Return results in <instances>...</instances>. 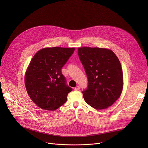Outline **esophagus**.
<instances>
[{
    "instance_id": "34e87169",
    "label": "esophagus",
    "mask_w": 148,
    "mask_h": 148,
    "mask_svg": "<svg viewBox=\"0 0 148 148\" xmlns=\"http://www.w3.org/2000/svg\"><path fill=\"white\" fill-rule=\"evenodd\" d=\"M79 89H80V87L78 86L74 88V90H75V91H78V90H79Z\"/></svg>"
}]
</instances>
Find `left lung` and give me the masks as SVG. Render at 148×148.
<instances>
[{
	"label": "left lung",
	"mask_w": 148,
	"mask_h": 148,
	"mask_svg": "<svg viewBox=\"0 0 148 148\" xmlns=\"http://www.w3.org/2000/svg\"><path fill=\"white\" fill-rule=\"evenodd\" d=\"M78 54L88 79V86L82 91L84 100L96 110L111 106L123 88L119 59L112 51L97 47H80Z\"/></svg>",
	"instance_id": "left-lung-1"
}]
</instances>
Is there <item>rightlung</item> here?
<instances>
[{"label": "right lung", "instance_id": "right-lung-1", "mask_svg": "<svg viewBox=\"0 0 148 148\" xmlns=\"http://www.w3.org/2000/svg\"><path fill=\"white\" fill-rule=\"evenodd\" d=\"M74 50V48H45L31 60L25 75L26 88L32 100L41 109L54 111L67 101L73 89L67 85L61 69Z\"/></svg>", "mask_w": 148, "mask_h": 148}]
</instances>
